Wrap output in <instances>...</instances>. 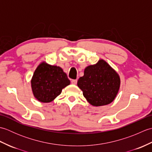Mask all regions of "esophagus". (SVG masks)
I'll return each instance as SVG.
<instances>
[{"mask_svg": "<svg viewBox=\"0 0 152 152\" xmlns=\"http://www.w3.org/2000/svg\"><path fill=\"white\" fill-rule=\"evenodd\" d=\"M71 83H72V84L73 85H76L77 83V80H71Z\"/></svg>", "mask_w": 152, "mask_h": 152, "instance_id": "34e87169", "label": "esophagus"}]
</instances>
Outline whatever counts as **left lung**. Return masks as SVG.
<instances>
[{
    "instance_id": "1",
    "label": "left lung",
    "mask_w": 152,
    "mask_h": 152,
    "mask_svg": "<svg viewBox=\"0 0 152 152\" xmlns=\"http://www.w3.org/2000/svg\"><path fill=\"white\" fill-rule=\"evenodd\" d=\"M117 72L104 60L87 66L77 85L87 101L94 106L107 105L116 97L120 87Z\"/></svg>"
}]
</instances>
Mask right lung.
<instances>
[{
  "mask_svg": "<svg viewBox=\"0 0 152 152\" xmlns=\"http://www.w3.org/2000/svg\"><path fill=\"white\" fill-rule=\"evenodd\" d=\"M31 83L34 97L41 102H50L70 82L60 66L50 65L44 61L35 70Z\"/></svg>",
  "mask_w": 152,
  "mask_h": 152,
  "instance_id": "obj_1",
  "label": "right lung"
}]
</instances>
